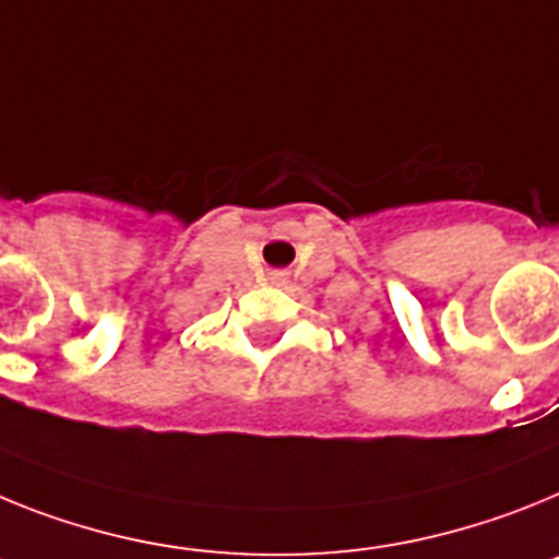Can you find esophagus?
Segmentation results:
<instances>
[{
    "mask_svg": "<svg viewBox=\"0 0 559 559\" xmlns=\"http://www.w3.org/2000/svg\"><path fill=\"white\" fill-rule=\"evenodd\" d=\"M270 281H273L275 286H284L286 284V275L284 273H273V275H270Z\"/></svg>",
    "mask_w": 559,
    "mask_h": 559,
    "instance_id": "obj_1",
    "label": "esophagus"
}]
</instances>
